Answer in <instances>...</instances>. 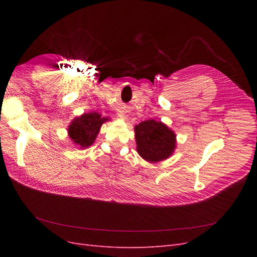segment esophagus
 <instances>
[{"instance_id":"obj_1","label":"esophagus","mask_w":257,"mask_h":257,"mask_svg":"<svg viewBox=\"0 0 257 257\" xmlns=\"http://www.w3.org/2000/svg\"><path fill=\"white\" fill-rule=\"evenodd\" d=\"M118 118L124 119V114H123V113H118Z\"/></svg>"}]
</instances>
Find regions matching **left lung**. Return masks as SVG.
<instances>
[{"instance_id": "1", "label": "left lung", "mask_w": 257, "mask_h": 257, "mask_svg": "<svg viewBox=\"0 0 257 257\" xmlns=\"http://www.w3.org/2000/svg\"><path fill=\"white\" fill-rule=\"evenodd\" d=\"M137 152L148 162H160L172 155L176 148V135L165 124L147 120L135 126Z\"/></svg>"}]
</instances>
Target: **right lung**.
I'll list each match as a JSON object with an SVG mask.
<instances>
[{"label":"right lung","mask_w":257,"mask_h":257,"mask_svg":"<svg viewBox=\"0 0 257 257\" xmlns=\"http://www.w3.org/2000/svg\"><path fill=\"white\" fill-rule=\"evenodd\" d=\"M107 120L96 112L84 113L72 121L68 127L69 137L80 148H88L94 143L100 126Z\"/></svg>","instance_id":"right-lung-1"}]
</instances>
